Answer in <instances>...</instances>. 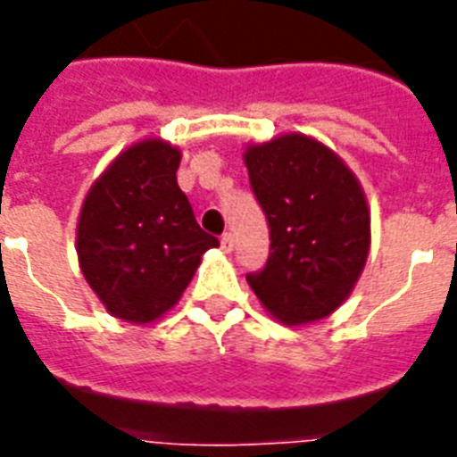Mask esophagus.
Here are the masks:
<instances>
[{
	"mask_svg": "<svg viewBox=\"0 0 457 457\" xmlns=\"http://www.w3.org/2000/svg\"><path fill=\"white\" fill-rule=\"evenodd\" d=\"M220 246L222 251H232V246H235V237L229 235V232H225V235L220 237Z\"/></svg>",
	"mask_w": 457,
	"mask_h": 457,
	"instance_id": "obj_1",
	"label": "esophagus"
}]
</instances>
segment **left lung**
I'll use <instances>...</instances> for the list:
<instances>
[{
    "instance_id": "left-lung-1",
    "label": "left lung",
    "mask_w": 457,
    "mask_h": 457,
    "mask_svg": "<svg viewBox=\"0 0 457 457\" xmlns=\"http://www.w3.org/2000/svg\"><path fill=\"white\" fill-rule=\"evenodd\" d=\"M270 228V258L246 282L285 325L332 315L351 296L370 253V206L344 158L287 132L244 152Z\"/></svg>"
}]
</instances>
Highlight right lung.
<instances>
[{
    "label": "right lung",
    "instance_id": "obj_1",
    "mask_svg": "<svg viewBox=\"0 0 457 457\" xmlns=\"http://www.w3.org/2000/svg\"><path fill=\"white\" fill-rule=\"evenodd\" d=\"M182 152L146 137L118 154L82 201L75 251L80 270L106 311L149 325L178 303L218 246L194 218L178 185Z\"/></svg>",
    "mask_w": 457,
    "mask_h": 457
}]
</instances>
